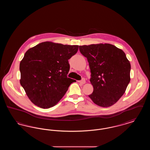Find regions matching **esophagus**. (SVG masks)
Returning a JSON list of instances; mask_svg holds the SVG:
<instances>
[{
	"label": "esophagus",
	"mask_w": 150,
	"mask_h": 150,
	"mask_svg": "<svg viewBox=\"0 0 150 150\" xmlns=\"http://www.w3.org/2000/svg\"><path fill=\"white\" fill-rule=\"evenodd\" d=\"M79 82L80 83H81V84H85V83H86V80H85V79H83L79 81Z\"/></svg>",
	"instance_id": "34e87169"
}]
</instances>
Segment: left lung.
I'll list each match as a JSON object with an SVG mask.
<instances>
[{
    "label": "left lung",
    "mask_w": 150,
    "mask_h": 150,
    "mask_svg": "<svg viewBox=\"0 0 150 150\" xmlns=\"http://www.w3.org/2000/svg\"><path fill=\"white\" fill-rule=\"evenodd\" d=\"M91 72L93 93L88 96L101 107L114 105L124 94L130 78V64L122 50L110 44L79 46Z\"/></svg>",
    "instance_id": "left-lung-1"
}]
</instances>
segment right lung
<instances>
[{
    "instance_id": "obj_1",
    "label": "right lung",
    "mask_w": 150,
    "mask_h": 150,
    "mask_svg": "<svg viewBox=\"0 0 150 150\" xmlns=\"http://www.w3.org/2000/svg\"><path fill=\"white\" fill-rule=\"evenodd\" d=\"M78 48L76 45L45 42L25 53L20 64V84L36 106L42 108L55 106L76 81L67 75L69 59Z\"/></svg>"
}]
</instances>
